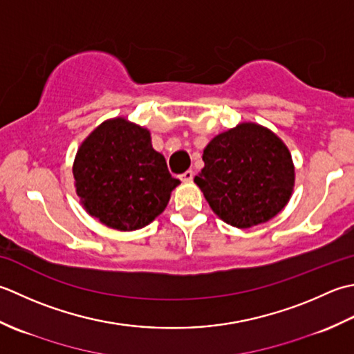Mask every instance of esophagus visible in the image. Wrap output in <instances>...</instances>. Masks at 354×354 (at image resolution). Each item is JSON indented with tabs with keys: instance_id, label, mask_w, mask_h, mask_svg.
I'll return each mask as SVG.
<instances>
[{
	"instance_id": "obj_1",
	"label": "esophagus",
	"mask_w": 354,
	"mask_h": 354,
	"mask_svg": "<svg viewBox=\"0 0 354 354\" xmlns=\"http://www.w3.org/2000/svg\"><path fill=\"white\" fill-rule=\"evenodd\" d=\"M194 178V172L191 171V169H187L186 172H183L182 176H180V180H182V182H191V180Z\"/></svg>"
}]
</instances>
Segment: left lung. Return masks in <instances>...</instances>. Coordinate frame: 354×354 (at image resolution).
I'll use <instances>...</instances> for the list:
<instances>
[{"label":"left lung","instance_id":"8db88e82","mask_svg":"<svg viewBox=\"0 0 354 354\" xmlns=\"http://www.w3.org/2000/svg\"><path fill=\"white\" fill-rule=\"evenodd\" d=\"M203 162L194 182L218 218L234 227L269 221L292 197L290 151L263 125L241 122L215 136L203 149Z\"/></svg>","mask_w":354,"mask_h":354}]
</instances>
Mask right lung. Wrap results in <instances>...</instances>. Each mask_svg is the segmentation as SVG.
I'll return each instance as SVG.
<instances>
[{
	"instance_id": "add662e5",
	"label": "right lung",
	"mask_w": 354,
	"mask_h": 354,
	"mask_svg": "<svg viewBox=\"0 0 354 354\" xmlns=\"http://www.w3.org/2000/svg\"><path fill=\"white\" fill-rule=\"evenodd\" d=\"M73 177L86 214L122 232L148 226L180 185L153 148L148 129L125 118L108 119L86 136Z\"/></svg>"
}]
</instances>
